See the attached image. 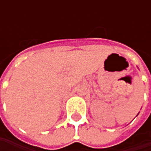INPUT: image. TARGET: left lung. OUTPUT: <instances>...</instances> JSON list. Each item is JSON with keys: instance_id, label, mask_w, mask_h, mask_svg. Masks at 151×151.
Listing matches in <instances>:
<instances>
[{"instance_id": "obj_1", "label": "left lung", "mask_w": 151, "mask_h": 151, "mask_svg": "<svg viewBox=\"0 0 151 151\" xmlns=\"http://www.w3.org/2000/svg\"><path fill=\"white\" fill-rule=\"evenodd\" d=\"M138 114H139V113H138Z\"/></svg>"}]
</instances>
